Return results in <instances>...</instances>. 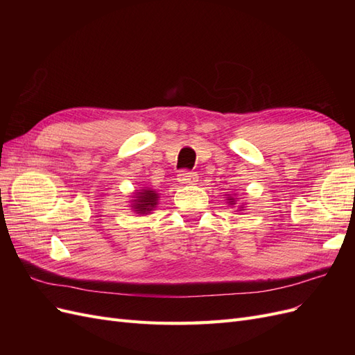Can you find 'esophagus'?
I'll return each instance as SVG.
<instances>
[{
  "label": "esophagus",
  "instance_id": "34e87169",
  "mask_svg": "<svg viewBox=\"0 0 355 355\" xmlns=\"http://www.w3.org/2000/svg\"><path fill=\"white\" fill-rule=\"evenodd\" d=\"M178 179L180 184H185V185H194L198 182V176L196 173H191L188 170H182L178 175Z\"/></svg>",
  "mask_w": 355,
  "mask_h": 355
}]
</instances>
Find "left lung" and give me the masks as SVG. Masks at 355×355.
Masks as SVG:
<instances>
[{
    "mask_svg": "<svg viewBox=\"0 0 355 355\" xmlns=\"http://www.w3.org/2000/svg\"><path fill=\"white\" fill-rule=\"evenodd\" d=\"M227 198H228V202H230V204H231V206H235V204H237V200H235V198H234V197H231V196H228V197H227ZM240 209H241V210H243V206H240Z\"/></svg>",
    "mask_w": 355,
    "mask_h": 355,
    "instance_id": "obj_1",
    "label": "left lung"
}]
</instances>
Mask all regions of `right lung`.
<instances>
[{
  "label": "right lung",
  "instance_id": "1",
  "mask_svg": "<svg viewBox=\"0 0 355 355\" xmlns=\"http://www.w3.org/2000/svg\"><path fill=\"white\" fill-rule=\"evenodd\" d=\"M133 198L135 200L132 202V207H133V211L137 214L151 213L158 204L157 191H153L151 188L139 189L137 192H135Z\"/></svg>",
  "mask_w": 355,
  "mask_h": 355
}]
</instances>
